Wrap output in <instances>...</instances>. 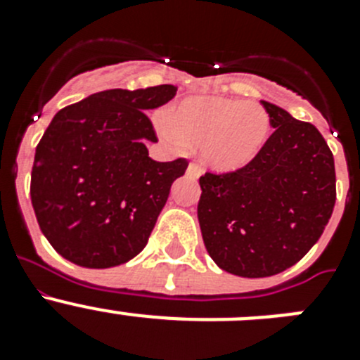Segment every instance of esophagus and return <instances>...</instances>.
Returning a JSON list of instances; mask_svg holds the SVG:
<instances>
[{
    "mask_svg": "<svg viewBox=\"0 0 360 360\" xmlns=\"http://www.w3.org/2000/svg\"><path fill=\"white\" fill-rule=\"evenodd\" d=\"M200 174H202V167H200L198 164H195V162H191L189 167H187V176L193 178V180H196Z\"/></svg>",
    "mask_w": 360,
    "mask_h": 360,
    "instance_id": "obj_1",
    "label": "esophagus"
}]
</instances>
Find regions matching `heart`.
Listing matches in <instances>:
<instances>
[{
	"mask_svg": "<svg viewBox=\"0 0 360 360\" xmlns=\"http://www.w3.org/2000/svg\"><path fill=\"white\" fill-rule=\"evenodd\" d=\"M162 129L173 144L202 148L211 169L231 173L262 151L270 135V117L257 103L218 95L193 97L167 110Z\"/></svg>",
	"mask_w": 360,
	"mask_h": 360,
	"instance_id": "heart-1",
	"label": "heart"
}]
</instances>
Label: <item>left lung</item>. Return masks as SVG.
I'll use <instances>...</instances> for the list:
<instances>
[{
  "instance_id": "obj_1",
  "label": "left lung",
  "mask_w": 360,
  "mask_h": 360,
  "mask_svg": "<svg viewBox=\"0 0 360 360\" xmlns=\"http://www.w3.org/2000/svg\"><path fill=\"white\" fill-rule=\"evenodd\" d=\"M274 133L252 162L200 176L209 256L241 278L287 270L316 245L335 205V165L319 129L262 101Z\"/></svg>"
}]
</instances>
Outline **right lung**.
<instances>
[{"instance_id":"add662e5","label":"right lung","mask_w":360,"mask_h":360,"mask_svg":"<svg viewBox=\"0 0 360 360\" xmlns=\"http://www.w3.org/2000/svg\"><path fill=\"white\" fill-rule=\"evenodd\" d=\"M176 86L106 90L57 111L36 148L30 198L53 249L86 269L122 265L146 247L173 182L189 162H155L146 111Z\"/></svg>"}]
</instances>
